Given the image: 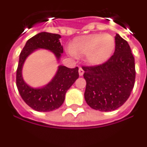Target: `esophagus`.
Returning <instances> with one entry per match:
<instances>
[{
  "mask_svg": "<svg viewBox=\"0 0 147 147\" xmlns=\"http://www.w3.org/2000/svg\"><path fill=\"white\" fill-rule=\"evenodd\" d=\"M79 74H80V76H82L84 74V70L81 67H80V68H79Z\"/></svg>",
  "mask_w": 147,
  "mask_h": 147,
  "instance_id": "esophagus-1",
  "label": "esophagus"
}]
</instances>
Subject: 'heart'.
<instances>
[{
  "instance_id": "heart-1",
  "label": "heart",
  "mask_w": 147,
  "mask_h": 147,
  "mask_svg": "<svg viewBox=\"0 0 147 147\" xmlns=\"http://www.w3.org/2000/svg\"><path fill=\"white\" fill-rule=\"evenodd\" d=\"M115 47V40L111 35L93 34L76 37L71 45V51L77 57L87 55L88 63L97 65L111 57Z\"/></svg>"
}]
</instances>
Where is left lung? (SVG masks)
Returning <instances> with one entry per match:
<instances>
[{"label":"left lung","instance_id":"left-lung-1","mask_svg":"<svg viewBox=\"0 0 147 147\" xmlns=\"http://www.w3.org/2000/svg\"><path fill=\"white\" fill-rule=\"evenodd\" d=\"M115 42V51L108 60L97 65L82 66L85 101L91 108L102 112L124 105L135 85V59L129 44L118 34Z\"/></svg>","mask_w":147,"mask_h":147}]
</instances>
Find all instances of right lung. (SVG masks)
<instances>
[{"label":"right lung","instance_id":"obj_1","mask_svg":"<svg viewBox=\"0 0 147 147\" xmlns=\"http://www.w3.org/2000/svg\"><path fill=\"white\" fill-rule=\"evenodd\" d=\"M57 34L41 32L30 38L20 52L16 74V85L20 96L30 107L40 112H49L59 108L64 102L67 90L79 78V68L59 66L57 73L44 88L34 89L24 82L21 71L26 58L37 49H45L54 53L57 59L63 53Z\"/></svg>","mask_w":147,"mask_h":147}]
</instances>
